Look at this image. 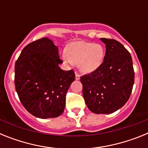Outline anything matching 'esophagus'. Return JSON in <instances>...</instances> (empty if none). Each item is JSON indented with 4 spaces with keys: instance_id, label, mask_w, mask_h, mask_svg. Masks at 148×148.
Masks as SVG:
<instances>
[{
    "instance_id": "obj_1",
    "label": "esophagus",
    "mask_w": 148,
    "mask_h": 148,
    "mask_svg": "<svg viewBox=\"0 0 148 148\" xmlns=\"http://www.w3.org/2000/svg\"><path fill=\"white\" fill-rule=\"evenodd\" d=\"M75 79H76V80H79V79H80V75H79V74H78L77 73H75Z\"/></svg>"
}]
</instances>
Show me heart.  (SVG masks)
I'll use <instances>...</instances> for the list:
<instances>
[{
    "instance_id": "1",
    "label": "heart",
    "mask_w": 148,
    "mask_h": 148,
    "mask_svg": "<svg viewBox=\"0 0 148 148\" xmlns=\"http://www.w3.org/2000/svg\"><path fill=\"white\" fill-rule=\"evenodd\" d=\"M105 50L101 44L86 41H75L69 45L63 59L67 64H76L81 71L90 74L102 64Z\"/></svg>"
}]
</instances>
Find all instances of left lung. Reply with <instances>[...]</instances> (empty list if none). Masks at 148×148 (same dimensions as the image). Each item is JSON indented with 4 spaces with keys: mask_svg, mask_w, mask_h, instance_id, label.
<instances>
[{
    "mask_svg": "<svg viewBox=\"0 0 148 148\" xmlns=\"http://www.w3.org/2000/svg\"><path fill=\"white\" fill-rule=\"evenodd\" d=\"M105 44L102 64L96 71L81 77L87 108L96 114H110L126 104L134 84L130 53L114 39L100 38Z\"/></svg>",
    "mask_w": 148,
    "mask_h": 148,
    "instance_id": "left-lung-1",
    "label": "left lung"
}]
</instances>
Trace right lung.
I'll return each mask as SVG.
<instances>
[{"label": "right lung", "mask_w": 148, "mask_h": 148, "mask_svg": "<svg viewBox=\"0 0 148 148\" xmlns=\"http://www.w3.org/2000/svg\"><path fill=\"white\" fill-rule=\"evenodd\" d=\"M61 63L58 47L48 38L26 46L15 62L16 92L25 109L37 118H56L64 110L75 73L61 70Z\"/></svg>", "instance_id": "1"}]
</instances>
